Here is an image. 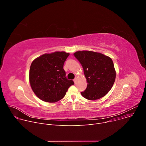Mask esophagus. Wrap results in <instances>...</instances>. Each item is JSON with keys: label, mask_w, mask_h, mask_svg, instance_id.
I'll list each match as a JSON object with an SVG mask.
<instances>
[{"label": "esophagus", "mask_w": 146, "mask_h": 146, "mask_svg": "<svg viewBox=\"0 0 146 146\" xmlns=\"http://www.w3.org/2000/svg\"><path fill=\"white\" fill-rule=\"evenodd\" d=\"M73 81H74V83H76V78H75L73 80Z\"/></svg>", "instance_id": "obj_1"}]
</instances>
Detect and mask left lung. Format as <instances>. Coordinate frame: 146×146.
Here are the masks:
<instances>
[{
  "label": "left lung",
  "mask_w": 146,
  "mask_h": 146,
  "mask_svg": "<svg viewBox=\"0 0 146 146\" xmlns=\"http://www.w3.org/2000/svg\"><path fill=\"white\" fill-rule=\"evenodd\" d=\"M81 64L87 87L81 95L94 100L105 96L111 89L116 76L112 59L100 53L82 51L74 54Z\"/></svg>",
  "instance_id": "8db88e82"
}]
</instances>
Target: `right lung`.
<instances>
[{
  "instance_id": "obj_1",
  "label": "right lung",
  "mask_w": 146,
  "mask_h": 146,
  "mask_svg": "<svg viewBox=\"0 0 146 146\" xmlns=\"http://www.w3.org/2000/svg\"><path fill=\"white\" fill-rule=\"evenodd\" d=\"M69 53L55 52L35 59L30 67L29 82L35 95L44 102L54 103L63 98L74 83L68 80L64 65Z\"/></svg>"
}]
</instances>
